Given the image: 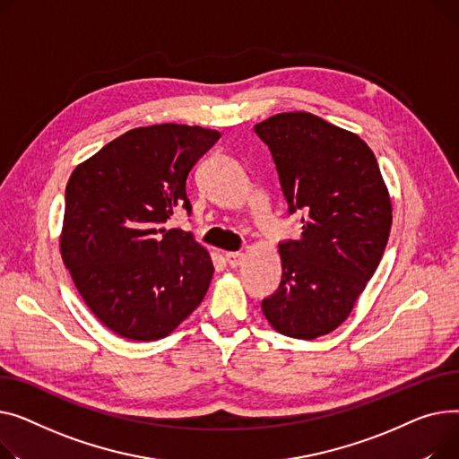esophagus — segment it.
<instances>
[{
	"instance_id": "obj_1",
	"label": "esophagus",
	"mask_w": 459,
	"mask_h": 459,
	"mask_svg": "<svg viewBox=\"0 0 459 459\" xmlns=\"http://www.w3.org/2000/svg\"><path fill=\"white\" fill-rule=\"evenodd\" d=\"M242 261H245V254H242V252H228V254H226V263H228L231 268H237Z\"/></svg>"
}]
</instances>
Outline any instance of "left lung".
<instances>
[{
  "label": "left lung",
  "instance_id": "8db88e82",
  "mask_svg": "<svg viewBox=\"0 0 459 459\" xmlns=\"http://www.w3.org/2000/svg\"><path fill=\"white\" fill-rule=\"evenodd\" d=\"M289 205L302 212L300 238L280 242L281 281L261 302L283 335L333 332L384 255L391 200L378 160L358 134L311 113H280L255 124Z\"/></svg>",
  "mask_w": 459,
  "mask_h": 459
}]
</instances>
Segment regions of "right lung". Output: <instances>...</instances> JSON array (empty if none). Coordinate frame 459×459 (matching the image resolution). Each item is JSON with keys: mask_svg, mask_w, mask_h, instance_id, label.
I'll return each instance as SVG.
<instances>
[{"mask_svg": "<svg viewBox=\"0 0 459 459\" xmlns=\"http://www.w3.org/2000/svg\"><path fill=\"white\" fill-rule=\"evenodd\" d=\"M221 139L200 126L131 129L70 176L61 255L91 311L131 341L167 337L207 292L212 261L191 231L167 230L191 214L188 172Z\"/></svg>", "mask_w": 459, "mask_h": 459, "instance_id": "obj_1", "label": "right lung"}]
</instances>
